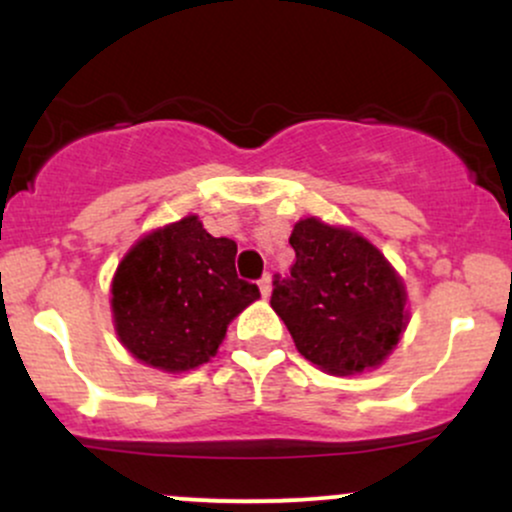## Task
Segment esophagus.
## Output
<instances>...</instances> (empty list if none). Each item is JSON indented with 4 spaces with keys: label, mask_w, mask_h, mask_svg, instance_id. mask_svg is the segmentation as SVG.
Masks as SVG:
<instances>
[{
    "label": "esophagus",
    "mask_w": 512,
    "mask_h": 512,
    "mask_svg": "<svg viewBox=\"0 0 512 512\" xmlns=\"http://www.w3.org/2000/svg\"><path fill=\"white\" fill-rule=\"evenodd\" d=\"M257 286H260V293H262V296L267 298V296H269V291H272V276H269V274H264L262 279L257 281Z\"/></svg>",
    "instance_id": "1"
}]
</instances>
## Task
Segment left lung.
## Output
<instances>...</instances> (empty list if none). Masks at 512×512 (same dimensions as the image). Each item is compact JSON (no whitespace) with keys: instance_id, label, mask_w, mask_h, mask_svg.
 Listing matches in <instances>:
<instances>
[{"instance_id":"8db88e82","label":"left lung","mask_w":512,"mask_h":512,"mask_svg":"<svg viewBox=\"0 0 512 512\" xmlns=\"http://www.w3.org/2000/svg\"><path fill=\"white\" fill-rule=\"evenodd\" d=\"M291 274L274 276L272 308L296 349L332 375L375 368L407 327V293L392 264L349 228L301 219L289 238Z\"/></svg>"}]
</instances>
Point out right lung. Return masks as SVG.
<instances>
[{
    "instance_id": "1",
    "label": "right lung",
    "mask_w": 512,
    "mask_h": 512,
    "mask_svg": "<svg viewBox=\"0 0 512 512\" xmlns=\"http://www.w3.org/2000/svg\"><path fill=\"white\" fill-rule=\"evenodd\" d=\"M238 245L204 231L197 216L158 228L122 257L113 276L120 342L146 366L182 373L219 351L228 325L260 298L236 274Z\"/></svg>"
}]
</instances>
